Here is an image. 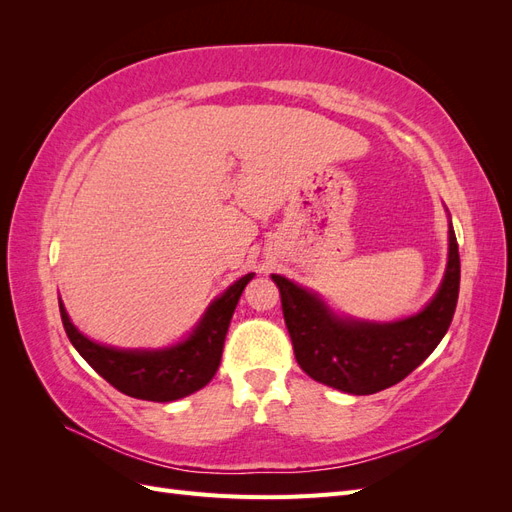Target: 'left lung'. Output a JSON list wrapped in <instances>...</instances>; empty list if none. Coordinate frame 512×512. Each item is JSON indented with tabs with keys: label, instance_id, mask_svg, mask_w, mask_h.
<instances>
[{
	"label": "left lung",
	"instance_id": "left-lung-1",
	"mask_svg": "<svg viewBox=\"0 0 512 512\" xmlns=\"http://www.w3.org/2000/svg\"><path fill=\"white\" fill-rule=\"evenodd\" d=\"M297 363L309 378L350 395H371L404 380L442 342L459 297V247L448 215V258L431 301L412 316L371 322L339 316L284 275L273 273Z\"/></svg>",
	"mask_w": 512,
	"mask_h": 512
}]
</instances>
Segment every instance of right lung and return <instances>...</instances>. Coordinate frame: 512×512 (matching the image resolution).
Returning a JSON list of instances; mask_svg holds the SVG:
<instances>
[{
  "instance_id": "add662e5",
  "label": "right lung",
  "mask_w": 512,
  "mask_h": 512,
  "mask_svg": "<svg viewBox=\"0 0 512 512\" xmlns=\"http://www.w3.org/2000/svg\"><path fill=\"white\" fill-rule=\"evenodd\" d=\"M254 273H247L215 297L196 327L181 342L166 348H115L98 344L74 327L59 299L66 335L83 359L123 395L145 401H175L203 389L222 361L230 318L243 288Z\"/></svg>"
}]
</instances>
